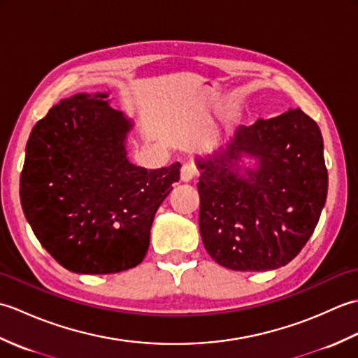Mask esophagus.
Masks as SVG:
<instances>
[{
    "instance_id": "1",
    "label": "esophagus",
    "mask_w": 358,
    "mask_h": 358,
    "mask_svg": "<svg viewBox=\"0 0 358 358\" xmlns=\"http://www.w3.org/2000/svg\"><path fill=\"white\" fill-rule=\"evenodd\" d=\"M195 175H196V171L192 164H183V167H181L180 178L183 183H189V181H192Z\"/></svg>"
}]
</instances>
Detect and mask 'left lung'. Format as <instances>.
<instances>
[{
    "label": "left lung",
    "mask_w": 358,
    "mask_h": 358,
    "mask_svg": "<svg viewBox=\"0 0 358 358\" xmlns=\"http://www.w3.org/2000/svg\"><path fill=\"white\" fill-rule=\"evenodd\" d=\"M195 164L201 173L200 234L212 260L252 272L294 260L313 235L328 194L323 136L313 118L289 109L240 126Z\"/></svg>",
    "instance_id": "left-lung-1"
}]
</instances>
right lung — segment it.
<instances>
[{"mask_svg":"<svg viewBox=\"0 0 358 358\" xmlns=\"http://www.w3.org/2000/svg\"><path fill=\"white\" fill-rule=\"evenodd\" d=\"M108 92L53 106L30 132L20 178L22 212L41 246L75 273L135 268L180 163L146 169L127 158L134 121Z\"/></svg>","mask_w":358,"mask_h":358,"instance_id":"right-lung-1","label":"right lung"}]
</instances>
